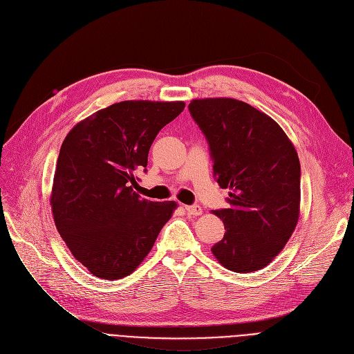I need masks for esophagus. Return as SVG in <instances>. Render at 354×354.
<instances>
[{
	"label": "esophagus",
	"mask_w": 354,
	"mask_h": 354,
	"mask_svg": "<svg viewBox=\"0 0 354 354\" xmlns=\"http://www.w3.org/2000/svg\"><path fill=\"white\" fill-rule=\"evenodd\" d=\"M185 209H187V212L189 214V215H194V216H198V215H201L202 214V208L199 207V205H187L185 207Z\"/></svg>",
	"instance_id": "1"
}]
</instances>
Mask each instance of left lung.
I'll return each mask as SVG.
<instances>
[{
	"instance_id": "left-lung-1",
	"label": "left lung",
	"mask_w": 354,
	"mask_h": 354,
	"mask_svg": "<svg viewBox=\"0 0 354 354\" xmlns=\"http://www.w3.org/2000/svg\"><path fill=\"white\" fill-rule=\"evenodd\" d=\"M189 113L205 136L215 180L230 189L228 208L216 209L225 234L211 251L234 272L272 261L300 214L301 167L283 129L235 99L192 100Z\"/></svg>"
}]
</instances>
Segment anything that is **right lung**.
Returning a JSON list of instances; mask_svg holds the SVG:
<instances>
[{
  "instance_id": "obj_1",
  "label": "right lung",
  "mask_w": 354,
  "mask_h": 354,
  "mask_svg": "<svg viewBox=\"0 0 354 354\" xmlns=\"http://www.w3.org/2000/svg\"><path fill=\"white\" fill-rule=\"evenodd\" d=\"M183 102L127 100L96 111L66 136L51 208L66 245L93 275L120 280L143 261L176 203L135 189L160 129Z\"/></svg>"
}]
</instances>
